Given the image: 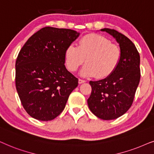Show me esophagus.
<instances>
[{"label": "esophagus", "mask_w": 154, "mask_h": 154, "mask_svg": "<svg viewBox=\"0 0 154 154\" xmlns=\"http://www.w3.org/2000/svg\"><path fill=\"white\" fill-rule=\"evenodd\" d=\"M78 82H79V84H82V83H85V82H86V81H85V80H83V79H79Z\"/></svg>", "instance_id": "esophagus-1"}]
</instances>
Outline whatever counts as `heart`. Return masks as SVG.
I'll return each mask as SVG.
<instances>
[{"label":"heart","instance_id":"b5f03b06","mask_svg":"<svg viewBox=\"0 0 154 154\" xmlns=\"http://www.w3.org/2000/svg\"><path fill=\"white\" fill-rule=\"evenodd\" d=\"M122 51L118 45L98 34H89L79 41L78 46L70 44L65 52V60L69 71H77L87 63L80 72L82 77L104 79L109 77L121 60Z\"/></svg>","mask_w":154,"mask_h":154}]
</instances>
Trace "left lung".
Returning a JSON list of instances; mask_svg holds the SVG:
<instances>
[{"label":"left lung","mask_w":154,"mask_h":154,"mask_svg":"<svg viewBox=\"0 0 154 154\" xmlns=\"http://www.w3.org/2000/svg\"><path fill=\"white\" fill-rule=\"evenodd\" d=\"M116 38L122 51L118 67L109 77L90 81L91 93L87 103L91 111L102 120H114L129 110L140 80V56L134 44L115 29H101Z\"/></svg>","instance_id":"1"}]
</instances>
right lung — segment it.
Wrapping results in <instances>:
<instances>
[{
    "label": "right lung",
    "mask_w": 154,
    "mask_h": 154,
    "mask_svg": "<svg viewBox=\"0 0 154 154\" xmlns=\"http://www.w3.org/2000/svg\"><path fill=\"white\" fill-rule=\"evenodd\" d=\"M79 36L75 30L46 26L20 50L15 63L16 89L32 118L42 121L56 118L78 86V79L65 66V52Z\"/></svg>",
    "instance_id": "add662e5"
}]
</instances>
